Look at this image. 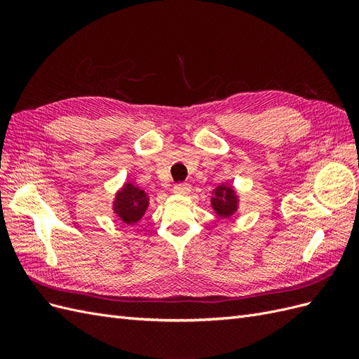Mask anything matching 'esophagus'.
<instances>
[{
  "label": "esophagus",
  "instance_id": "obj_1",
  "mask_svg": "<svg viewBox=\"0 0 359 359\" xmlns=\"http://www.w3.org/2000/svg\"><path fill=\"white\" fill-rule=\"evenodd\" d=\"M190 184L189 182H178L173 186V193L177 194H187L190 191Z\"/></svg>",
  "mask_w": 359,
  "mask_h": 359
}]
</instances>
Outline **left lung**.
I'll return each mask as SVG.
<instances>
[{
	"instance_id": "left-lung-1",
	"label": "left lung",
	"mask_w": 359,
	"mask_h": 359,
	"mask_svg": "<svg viewBox=\"0 0 359 359\" xmlns=\"http://www.w3.org/2000/svg\"><path fill=\"white\" fill-rule=\"evenodd\" d=\"M214 196L211 198L212 210L217 212L219 217L223 219H229L232 217L238 208V198L235 194V190L227 186H219L214 191Z\"/></svg>"
}]
</instances>
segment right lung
Wrapping results in <instances>:
<instances>
[{
  "label": "right lung",
  "mask_w": 359,
  "mask_h": 359,
  "mask_svg": "<svg viewBox=\"0 0 359 359\" xmlns=\"http://www.w3.org/2000/svg\"><path fill=\"white\" fill-rule=\"evenodd\" d=\"M148 208V194L133 186L132 182L124 184V187L116 193L114 202L115 214L127 224H133L142 219Z\"/></svg>",
  "instance_id": "1"
}]
</instances>
